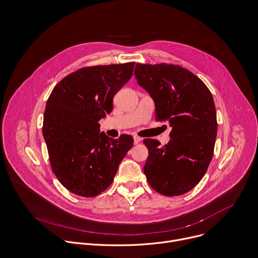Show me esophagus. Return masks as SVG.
Here are the masks:
<instances>
[{
    "mask_svg": "<svg viewBox=\"0 0 258 258\" xmlns=\"http://www.w3.org/2000/svg\"><path fill=\"white\" fill-rule=\"evenodd\" d=\"M141 141H142V139H141L140 137H138V136H134V143H135V145L139 144Z\"/></svg>",
    "mask_w": 258,
    "mask_h": 258,
    "instance_id": "1",
    "label": "esophagus"
}]
</instances>
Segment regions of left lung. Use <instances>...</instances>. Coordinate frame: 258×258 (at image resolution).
I'll return each mask as SVG.
<instances>
[{
    "instance_id": "1",
    "label": "left lung",
    "mask_w": 258,
    "mask_h": 258,
    "mask_svg": "<svg viewBox=\"0 0 258 258\" xmlns=\"http://www.w3.org/2000/svg\"><path fill=\"white\" fill-rule=\"evenodd\" d=\"M136 80L155 103L156 119L171 127L169 142L145 139L149 156L144 173L149 185L165 196L192 190L212 159L217 134L212 95L191 71L172 64H141Z\"/></svg>"
}]
</instances>
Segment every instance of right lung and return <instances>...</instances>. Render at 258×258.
Segmentation results:
<instances>
[{
  "mask_svg": "<svg viewBox=\"0 0 258 258\" xmlns=\"http://www.w3.org/2000/svg\"><path fill=\"white\" fill-rule=\"evenodd\" d=\"M135 62L84 67L53 89L44 113L43 136L50 164L71 193L95 197L105 191L133 147L128 135L111 139L99 120L112 111L113 97L133 76Z\"/></svg>",
  "mask_w": 258,
  "mask_h": 258,
  "instance_id": "right-lung-1",
  "label": "right lung"
}]
</instances>
